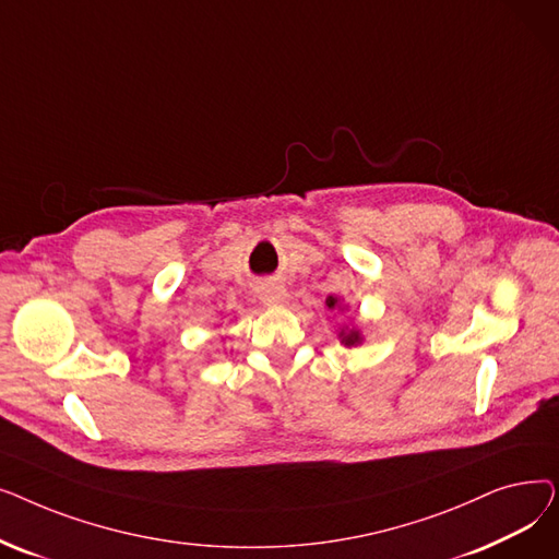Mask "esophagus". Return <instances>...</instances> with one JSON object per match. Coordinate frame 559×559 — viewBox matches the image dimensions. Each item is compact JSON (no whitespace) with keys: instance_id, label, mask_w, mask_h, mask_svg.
<instances>
[{"instance_id":"esophagus-1","label":"esophagus","mask_w":559,"mask_h":559,"mask_svg":"<svg viewBox=\"0 0 559 559\" xmlns=\"http://www.w3.org/2000/svg\"><path fill=\"white\" fill-rule=\"evenodd\" d=\"M258 297L264 306H283L289 295H287L285 285H281L276 281H264L258 285Z\"/></svg>"}]
</instances>
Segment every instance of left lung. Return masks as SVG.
<instances>
[{
	"instance_id": "obj_1",
	"label": "left lung",
	"mask_w": 559,
	"mask_h": 559,
	"mask_svg": "<svg viewBox=\"0 0 559 559\" xmlns=\"http://www.w3.org/2000/svg\"><path fill=\"white\" fill-rule=\"evenodd\" d=\"M326 308L331 310V312H344L348 306H344L342 304V299L340 297H326ZM337 340L346 346V348H350V346H358V344H362L365 342V337H362V331L358 329V326H340V331H337Z\"/></svg>"
}]
</instances>
